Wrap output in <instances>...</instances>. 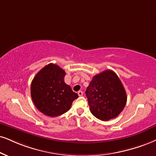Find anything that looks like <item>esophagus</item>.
I'll use <instances>...</instances> for the list:
<instances>
[{
    "label": "esophagus",
    "instance_id": "obj_1",
    "mask_svg": "<svg viewBox=\"0 0 156 156\" xmlns=\"http://www.w3.org/2000/svg\"><path fill=\"white\" fill-rule=\"evenodd\" d=\"M77 94H78L79 96H82V95H83V93H82V91H81V90H80V91H79L78 93H77Z\"/></svg>",
    "mask_w": 156,
    "mask_h": 156
}]
</instances>
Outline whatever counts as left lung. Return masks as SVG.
<instances>
[{
  "label": "left lung",
  "mask_w": 156,
  "mask_h": 156,
  "mask_svg": "<svg viewBox=\"0 0 156 156\" xmlns=\"http://www.w3.org/2000/svg\"><path fill=\"white\" fill-rule=\"evenodd\" d=\"M90 109L101 121L116 118L126 103V93L116 73L105 70L93 76L85 92Z\"/></svg>",
  "instance_id": "1"
}]
</instances>
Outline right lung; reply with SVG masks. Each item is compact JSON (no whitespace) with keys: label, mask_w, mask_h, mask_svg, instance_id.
I'll return each instance as SVG.
<instances>
[{"label":"right lung","mask_w":156,"mask_h":156,"mask_svg":"<svg viewBox=\"0 0 156 156\" xmlns=\"http://www.w3.org/2000/svg\"><path fill=\"white\" fill-rule=\"evenodd\" d=\"M63 69L49 63L35 75L31 84V96L34 105L43 114L60 116L70 109L78 95L64 82Z\"/></svg>","instance_id":"right-lung-1"}]
</instances>
